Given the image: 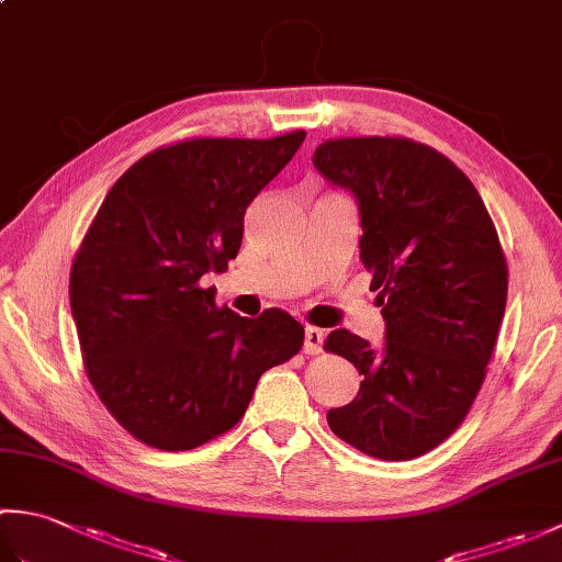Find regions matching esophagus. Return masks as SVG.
<instances>
[{"mask_svg":"<svg viewBox=\"0 0 562 562\" xmlns=\"http://www.w3.org/2000/svg\"><path fill=\"white\" fill-rule=\"evenodd\" d=\"M324 338L326 333L316 328V326H306L304 330V352L306 355H318L321 350H324Z\"/></svg>","mask_w":562,"mask_h":562,"instance_id":"obj_1","label":"esophagus"}]
</instances>
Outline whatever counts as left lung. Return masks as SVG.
I'll list each match as a JSON object with an SVG mask.
<instances>
[{
  "mask_svg": "<svg viewBox=\"0 0 562 562\" xmlns=\"http://www.w3.org/2000/svg\"><path fill=\"white\" fill-rule=\"evenodd\" d=\"M314 166L357 198L360 256L386 321L379 350L328 333L324 348L364 376L328 425L367 457H423L453 435L485 381L507 304L497 229L469 176L415 139H326Z\"/></svg>",
  "mask_w": 562,
  "mask_h": 562,
  "instance_id": "1",
  "label": "left lung"
}]
</instances>
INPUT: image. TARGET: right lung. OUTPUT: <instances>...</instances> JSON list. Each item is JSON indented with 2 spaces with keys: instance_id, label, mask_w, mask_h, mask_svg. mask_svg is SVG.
I'll use <instances>...</instances> for the list:
<instances>
[{
  "instance_id": "add662e5",
  "label": "right lung",
  "mask_w": 562,
  "mask_h": 562,
  "mask_svg": "<svg viewBox=\"0 0 562 562\" xmlns=\"http://www.w3.org/2000/svg\"><path fill=\"white\" fill-rule=\"evenodd\" d=\"M304 137L164 145L117 178L83 234L69 272L83 372L142 445L188 451L229 432L260 374L302 350L288 312L244 318L200 280L229 268L246 207Z\"/></svg>"
}]
</instances>
